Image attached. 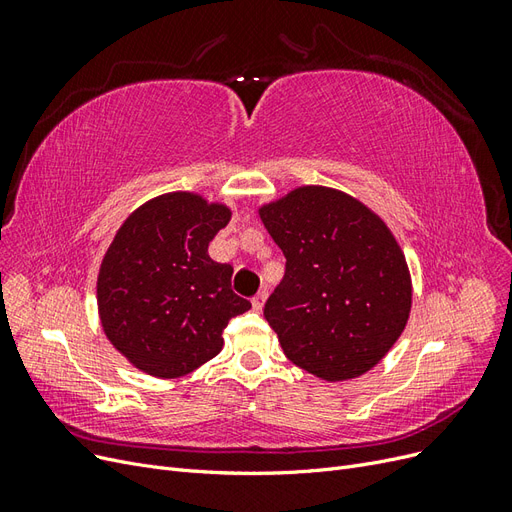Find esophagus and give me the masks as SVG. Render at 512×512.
I'll use <instances>...</instances> for the list:
<instances>
[{
    "mask_svg": "<svg viewBox=\"0 0 512 512\" xmlns=\"http://www.w3.org/2000/svg\"><path fill=\"white\" fill-rule=\"evenodd\" d=\"M265 301H267V292L262 290V292H258L256 297L252 299V307H254V312H262V307H265Z\"/></svg>",
    "mask_w": 512,
    "mask_h": 512,
    "instance_id": "34e87169",
    "label": "esophagus"
}]
</instances>
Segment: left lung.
I'll use <instances>...</instances> for the list:
<instances>
[{
  "mask_svg": "<svg viewBox=\"0 0 512 512\" xmlns=\"http://www.w3.org/2000/svg\"><path fill=\"white\" fill-rule=\"evenodd\" d=\"M286 256L265 318L297 367L344 382L376 367L404 333L412 277L391 228L359 198L299 185L258 207Z\"/></svg>",
  "mask_w": 512,
  "mask_h": 512,
  "instance_id": "8db88e82",
  "label": "left lung"
}]
</instances>
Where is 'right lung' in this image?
Masks as SVG:
<instances>
[{
    "instance_id": "obj_1",
    "label": "right lung",
    "mask_w": 512,
    "mask_h": 512,
    "mask_svg": "<svg viewBox=\"0 0 512 512\" xmlns=\"http://www.w3.org/2000/svg\"><path fill=\"white\" fill-rule=\"evenodd\" d=\"M232 209L198 192H166L136 207L100 262V327L113 348L147 376L173 380L218 356L230 318L250 301L230 290L232 267L209 243Z\"/></svg>"
}]
</instances>
